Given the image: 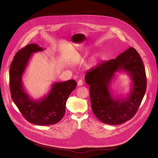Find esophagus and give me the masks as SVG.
I'll return each instance as SVG.
<instances>
[{
    "label": "esophagus",
    "mask_w": 158,
    "mask_h": 158,
    "mask_svg": "<svg viewBox=\"0 0 158 158\" xmlns=\"http://www.w3.org/2000/svg\"><path fill=\"white\" fill-rule=\"evenodd\" d=\"M77 85H79V86H81V85H83V81L82 79H79L77 81Z\"/></svg>",
    "instance_id": "obj_1"
}]
</instances>
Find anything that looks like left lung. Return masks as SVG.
Wrapping results in <instances>:
<instances>
[{
    "mask_svg": "<svg viewBox=\"0 0 158 158\" xmlns=\"http://www.w3.org/2000/svg\"><path fill=\"white\" fill-rule=\"evenodd\" d=\"M123 71L131 77L132 88L127 97H112L110 84L117 71ZM85 81L89 85L92 110L100 121L118 125L134 117L147 87L145 68L138 52L130 47L115 59L102 61L87 71Z\"/></svg>",
    "mask_w": 158,
    "mask_h": 158,
    "instance_id": "8db88e82",
    "label": "left lung"
}]
</instances>
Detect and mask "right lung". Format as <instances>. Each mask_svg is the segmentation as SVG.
Here are the masks:
<instances>
[{
	"label": "right lung",
	"mask_w": 158,
	"mask_h": 158,
	"mask_svg": "<svg viewBox=\"0 0 158 158\" xmlns=\"http://www.w3.org/2000/svg\"><path fill=\"white\" fill-rule=\"evenodd\" d=\"M44 48L30 44L19 50L14 57L9 70V85L12 99L24 118L38 125H50L59 122L65 112L67 99L76 88L75 80L55 82L49 93L40 100H34L24 89L22 76L32 53Z\"/></svg>",
	"instance_id": "add662e5"
}]
</instances>
